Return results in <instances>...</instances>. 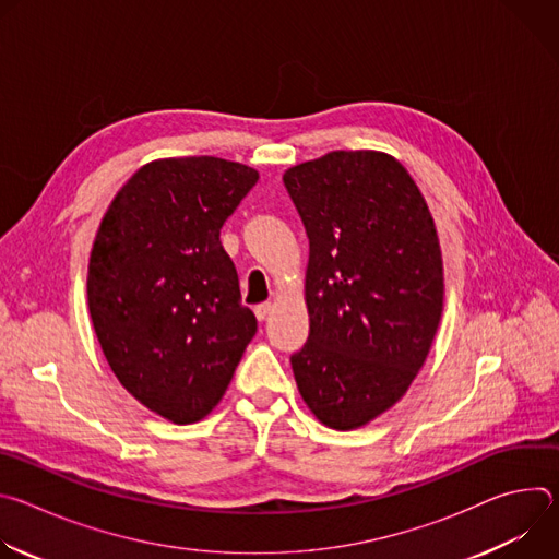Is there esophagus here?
Returning <instances> with one entry per match:
<instances>
[{
  "label": "esophagus",
  "mask_w": 559,
  "mask_h": 559,
  "mask_svg": "<svg viewBox=\"0 0 559 559\" xmlns=\"http://www.w3.org/2000/svg\"><path fill=\"white\" fill-rule=\"evenodd\" d=\"M272 311H274V305H272V302H261V305L254 307V313H257L259 321H265V318H267Z\"/></svg>",
  "instance_id": "34e87169"
}]
</instances>
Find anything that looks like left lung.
Listing matches in <instances>:
<instances>
[{"instance_id":"1","label":"left lung","mask_w":559,"mask_h":559,"mask_svg":"<svg viewBox=\"0 0 559 559\" xmlns=\"http://www.w3.org/2000/svg\"><path fill=\"white\" fill-rule=\"evenodd\" d=\"M309 238V338L292 369L309 412L352 431L407 393L444 300L433 216L386 152L334 150L283 175Z\"/></svg>"}]
</instances>
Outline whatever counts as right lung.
<instances>
[{"label":"right lung","instance_id":"obj_1","mask_svg":"<svg viewBox=\"0 0 559 559\" xmlns=\"http://www.w3.org/2000/svg\"><path fill=\"white\" fill-rule=\"evenodd\" d=\"M259 173L218 156L156 158L108 205L88 263L104 356L136 401L175 425L205 418L257 334L221 246Z\"/></svg>","mask_w":559,"mask_h":559}]
</instances>
